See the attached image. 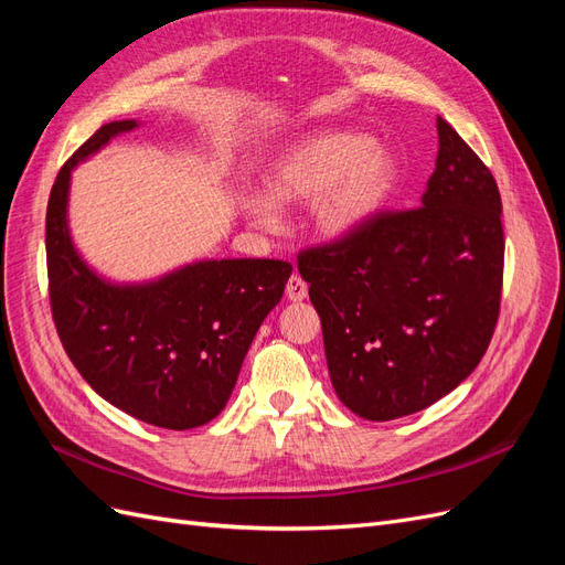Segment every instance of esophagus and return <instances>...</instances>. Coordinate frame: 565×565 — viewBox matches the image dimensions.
Instances as JSON below:
<instances>
[{"instance_id":"34e87169","label":"esophagus","mask_w":565,"mask_h":565,"mask_svg":"<svg viewBox=\"0 0 565 565\" xmlns=\"http://www.w3.org/2000/svg\"><path fill=\"white\" fill-rule=\"evenodd\" d=\"M285 295H287L289 301H303L306 297H309V285H306L299 276H292L287 280Z\"/></svg>"}]
</instances>
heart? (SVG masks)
I'll return each mask as SVG.
<instances>
[{
    "mask_svg": "<svg viewBox=\"0 0 565 565\" xmlns=\"http://www.w3.org/2000/svg\"><path fill=\"white\" fill-rule=\"evenodd\" d=\"M398 167L391 152L353 131H320L270 164L266 195H247L243 210L254 226L276 231L278 204L311 202L318 235L339 241L355 233L382 210L393 191Z\"/></svg>",
    "mask_w": 565,
    "mask_h": 565,
    "instance_id": "obj_1",
    "label": "heart"
}]
</instances>
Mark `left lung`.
<instances>
[{
  "instance_id": "left-lung-1",
  "label": "left lung",
  "mask_w": 565,
  "mask_h": 565,
  "mask_svg": "<svg viewBox=\"0 0 565 565\" xmlns=\"http://www.w3.org/2000/svg\"><path fill=\"white\" fill-rule=\"evenodd\" d=\"M422 207L380 212L301 252L339 401L370 422L419 413L481 363L500 316L504 231L498 183L436 119Z\"/></svg>"
}]
</instances>
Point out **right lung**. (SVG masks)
<instances>
[{"instance_id":"right-lung-1","label":"right lung","mask_w":565,"mask_h":565,"mask_svg":"<svg viewBox=\"0 0 565 565\" xmlns=\"http://www.w3.org/2000/svg\"><path fill=\"white\" fill-rule=\"evenodd\" d=\"M136 127V119L100 127L51 188V313L67 358L100 398L146 424L183 431L226 407L256 330L282 299L292 264L204 259L148 282L100 278L67 228L71 174L77 162Z\"/></svg>"}]
</instances>
